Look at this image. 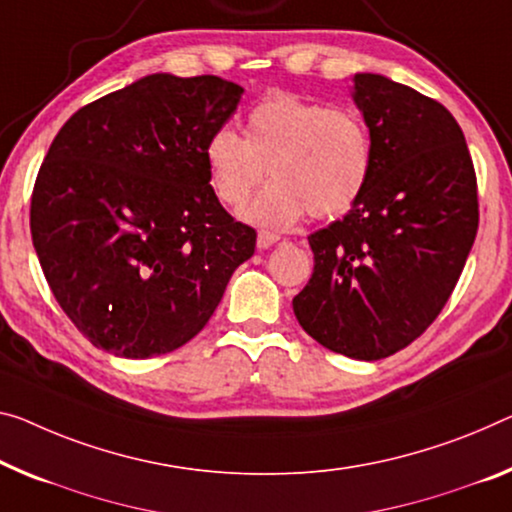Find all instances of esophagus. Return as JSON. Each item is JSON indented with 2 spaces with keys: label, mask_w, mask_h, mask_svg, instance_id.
Masks as SVG:
<instances>
[{
  "label": "esophagus",
  "mask_w": 512,
  "mask_h": 512,
  "mask_svg": "<svg viewBox=\"0 0 512 512\" xmlns=\"http://www.w3.org/2000/svg\"><path fill=\"white\" fill-rule=\"evenodd\" d=\"M281 238L277 233H272V231H258V240H256V245H258V249H267V247H272V245H277Z\"/></svg>",
  "instance_id": "34e87169"
}]
</instances>
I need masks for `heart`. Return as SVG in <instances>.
<instances>
[{
    "instance_id": "1",
    "label": "heart",
    "mask_w": 512,
    "mask_h": 512,
    "mask_svg": "<svg viewBox=\"0 0 512 512\" xmlns=\"http://www.w3.org/2000/svg\"><path fill=\"white\" fill-rule=\"evenodd\" d=\"M210 185L224 206L240 208L267 169V183L240 212L251 224L286 229L309 212L329 219L364 194L373 169V139L364 119L295 93H274L251 107L242 137L212 132L203 148Z\"/></svg>"
}]
</instances>
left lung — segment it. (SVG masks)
<instances>
[{"mask_svg": "<svg viewBox=\"0 0 512 512\" xmlns=\"http://www.w3.org/2000/svg\"><path fill=\"white\" fill-rule=\"evenodd\" d=\"M373 139L364 194L309 235L313 274L293 300L306 334L375 361L416 341L442 313L478 231L465 135L442 105L389 77L355 75Z\"/></svg>", "mask_w": 512, "mask_h": 512, "instance_id": "8db88e82", "label": "left lung"}]
</instances>
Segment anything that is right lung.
<instances>
[{"label": "right lung", "instance_id": "add662e5", "mask_svg": "<svg viewBox=\"0 0 512 512\" xmlns=\"http://www.w3.org/2000/svg\"><path fill=\"white\" fill-rule=\"evenodd\" d=\"M242 86L167 73L70 116L38 169L31 240L54 300L116 357L148 359L201 332L256 231L210 187L203 148Z\"/></svg>", "mask_w": 512, "mask_h": 512}]
</instances>
